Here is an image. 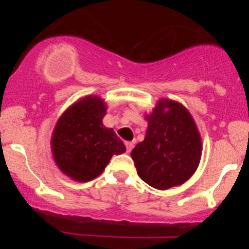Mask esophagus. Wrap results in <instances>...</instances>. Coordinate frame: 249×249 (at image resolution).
I'll return each mask as SVG.
<instances>
[{
  "instance_id": "esophagus-1",
  "label": "esophagus",
  "mask_w": 249,
  "mask_h": 249,
  "mask_svg": "<svg viewBox=\"0 0 249 249\" xmlns=\"http://www.w3.org/2000/svg\"><path fill=\"white\" fill-rule=\"evenodd\" d=\"M125 145H126V151H127V152H131V151H132V148H133L134 142H125Z\"/></svg>"
}]
</instances>
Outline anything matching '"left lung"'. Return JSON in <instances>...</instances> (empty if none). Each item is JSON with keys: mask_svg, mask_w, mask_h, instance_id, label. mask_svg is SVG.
<instances>
[{"mask_svg": "<svg viewBox=\"0 0 249 249\" xmlns=\"http://www.w3.org/2000/svg\"><path fill=\"white\" fill-rule=\"evenodd\" d=\"M144 141L132 150L137 173L157 190L187 181L201 158V137L194 119L180 103L162 98L150 115Z\"/></svg>", "mask_w": 249, "mask_h": 249, "instance_id": "8db88e82", "label": "left lung"}]
</instances>
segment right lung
Segmentation results:
<instances>
[{
  "instance_id": "add662e5",
  "label": "right lung",
  "mask_w": 249,
  "mask_h": 249,
  "mask_svg": "<svg viewBox=\"0 0 249 249\" xmlns=\"http://www.w3.org/2000/svg\"><path fill=\"white\" fill-rule=\"evenodd\" d=\"M107 105L98 96H87L59 117L51 137L53 160L65 176L87 182L105 170L113 154L126 151L113 131L103 125Z\"/></svg>"
}]
</instances>
